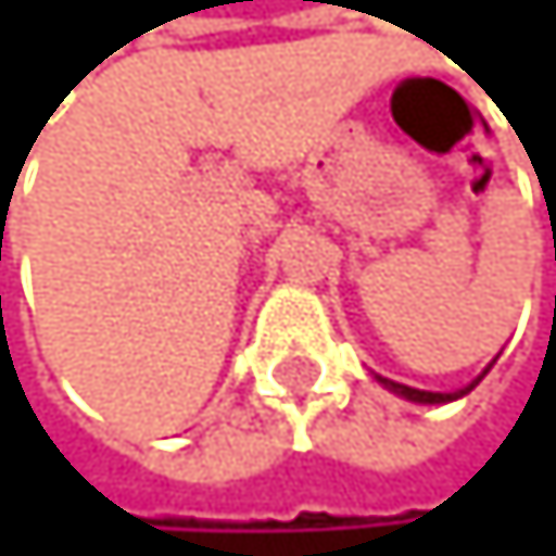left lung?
Here are the masks:
<instances>
[{
    "label": "left lung",
    "mask_w": 556,
    "mask_h": 556,
    "mask_svg": "<svg viewBox=\"0 0 556 556\" xmlns=\"http://www.w3.org/2000/svg\"><path fill=\"white\" fill-rule=\"evenodd\" d=\"M488 376V369L484 372H480L473 382H470V387H463V390H456V393H428V390H414V387H404V382H393V379H382V376H376L379 382H382V387H387V390H393L396 396H404V400H414V404H448V400H459V396H467L473 387H477V382L480 379H484Z\"/></svg>",
    "instance_id": "left-lung-1"
}]
</instances>
